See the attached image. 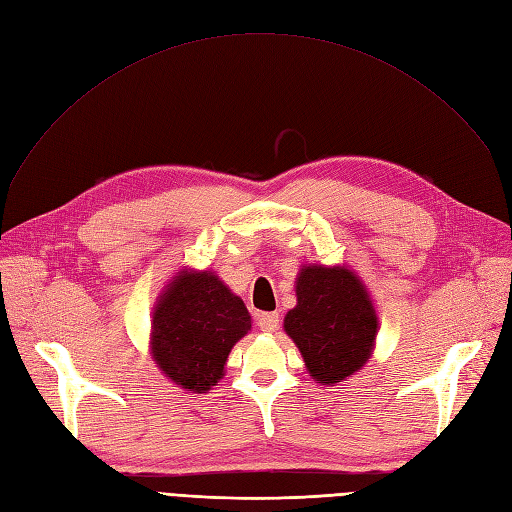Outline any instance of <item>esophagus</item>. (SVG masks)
Instances as JSON below:
<instances>
[{
    "label": "esophagus",
    "instance_id": "obj_1",
    "mask_svg": "<svg viewBox=\"0 0 512 512\" xmlns=\"http://www.w3.org/2000/svg\"><path fill=\"white\" fill-rule=\"evenodd\" d=\"M256 324L264 332H275L279 328V315L277 313H258L256 315Z\"/></svg>",
    "mask_w": 512,
    "mask_h": 512
}]
</instances>
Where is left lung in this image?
I'll use <instances>...</instances> for the list:
<instances>
[{"label":"left lung","mask_w":512,"mask_h":512,"mask_svg":"<svg viewBox=\"0 0 512 512\" xmlns=\"http://www.w3.org/2000/svg\"><path fill=\"white\" fill-rule=\"evenodd\" d=\"M298 303L284 328L301 349L309 375L339 383L364 366L377 334V315L360 279L341 267H305L296 281Z\"/></svg>","instance_id":"8db88e82"}]
</instances>
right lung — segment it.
<instances>
[{
	"label": "right lung",
	"instance_id": "obj_1",
	"mask_svg": "<svg viewBox=\"0 0 512 512\" xmlns=\"http://www.w3.org/2000/svg\"><path fill=\"white\" fill-rule=\"evenodd\" d=\"M252 328L243 301L211 273H182L154 309L152 354L163 373L188 392L222 379L233 345Z\"/></svg>",
	"mask_w": 512,
	"mask_h": 512
}]
</instances>
